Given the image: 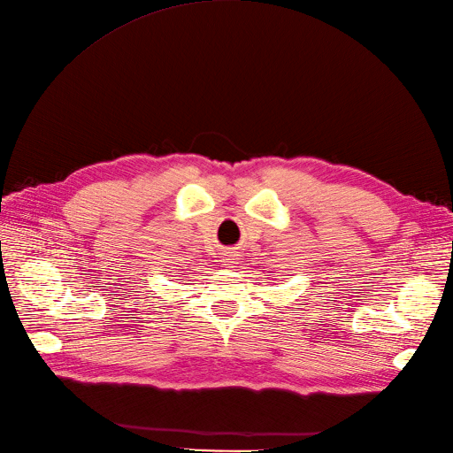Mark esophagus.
I'll use <instances>...</instances> for the list:
<instances>
[{"mask_svg": "<svg viewBox=\"0 0 453 453\" xmlns=\"http://www.w3.org/2000/svg\"><path fill=\"white\" fill-rule=\"evenodd\" d=\"M221 260H223L225 265H234V263H236V253H234V251H225Z\"/></svg>", "mask_w": 453, "mask_h": 453, "instance_id": "34e87169", "label": "esophagus"}]
</instances>
